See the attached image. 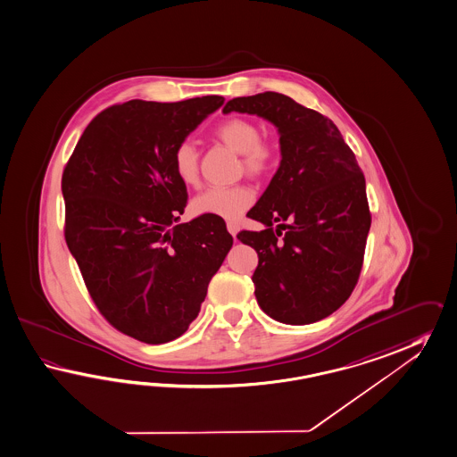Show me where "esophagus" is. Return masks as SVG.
<instances>
[{"label": "esophagus", "mask_w": 457, "mask_h": 457, "mask_svg": "<svg viewBox=\"0 0 457 457\" xmlns=\"http://www.w3.org/2000/svg\"><path fill=\"white\" fill-rule=\"evenodd\" d=\"M238 228H240V227H238V223L227 222V230L230 232V235H232V237H235V235L238 234Z\"/></svg>", "instance_id": "esophagus-1"}]
</instances>
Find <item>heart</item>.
I'll return each mask as SVG.
<instances>
[{"instance_id": "obj_1", "label": "heart", "mask_w": 457, "mask_h": 457, "mask_svg": "<svg viewBox=\"0 0 457 457\" xmlns=\"http://www.w3.org/2000/svg\"><path fill=\"white\" fill-rule=\"evenodd\" d=\"M213 137L234 153L240 154L242 169L248 176H269L280 161V145L271 137L260 136L257 122L248 118L223 119L213 129ZM172 169L186 187L199 184V153L190 142H180L172 154ZM255 200L253 188L245 184L232 187H212L204 190L190 202L195 215H215L225 220H238Z\"/></svg>"}]
</instances>
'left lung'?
<instances>
[{
  "label": "left lung",
  "mask_w": 457,
  "mask_h": 457,
  "mask_svg": "<svg viewBox=\"0 0 457 457\" xmlns=\"http://www.w3.org/2000/svg\"><path fill=\"white\" fill-rule=\"evenodd\" d=\"M232 111L280 132V167L246 213L267 228L237 235L257 252L258 304L287 325L320 321L350 298L363 269L371 227L363 172L333 120L285 94L235 97L223 107Z\"/></svg>",
  "instance_id": "8db88e82"
}]
</instances>
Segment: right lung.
<instances>
[{
    "mask_svg": "<svg viewBox=\"0 0 457 457\" xmlns=\"http://www.w3.org/2000/svg\"><path fill=\"white\" fill-rule=\"evenodd\" d=\"M222 104L205 96L111 105L62 172L64 238L86 288L111 327L147 345L187 331L234 244L220 217L176 223L188 195L172 154Z\"/></svg>",
    "mask_w": 457,
    "mask_h": 457,
    "instance_id": "1",
    "label": "right lung"
}]
</instances>
